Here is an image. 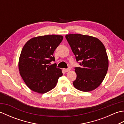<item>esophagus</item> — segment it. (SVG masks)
<instances>
[{
    "mask_svg": "<svg viewBox=\"0 0 124 124\" xmlns=\"http://www.w3.org/2000/svg\"><path fill=\"white\" fill-rule=\"evenodd\" d=\"M70 69L69 68H68V69H63V70L65 72H68V71H70Z\"/></svg>",
    "mask_w": 124,
    "mask_h": 124,
    "instance_id": "obj_1",
    "label": "esophagus"
}]
</instances>
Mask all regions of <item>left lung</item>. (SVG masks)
Listing matches in <instances>:
<instances>
[{"label":"left lung","instance_id":"obj_1","mask_svg":"<svg viewBox=\"0 0 124 124\" xmlns=\"http://www.w3.org/2000/svg\"><path fill=\"white\" fill-rule=\"evenodd\" d=\"M65 38L80 65L75 68L77 78L73 86L83 92L94 90L101 84L108 69L104 45L96 38L80 34L67 35Z\"/></svg>","mask_w":124,"mask_h":124}]
</instances>
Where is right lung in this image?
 Masks as SVG:
<instances>
[{"mask_svg": "<svg viewBox=\"0 0 124 124\" xmlns=\"http://www.w3.org/2000/svg\"><path fill=\"white\" fill-rule=\"evenodd\" d=\"M63 36L46 35L30 39L23 46L18 62L20 75L31 90L45 93L53 89L62 70L55 64L54 52L61 43Z\"/></svg>", "mask_w": 124, "mask_h": 124, "instance_id": "1", "label": "right lung"}]
</instances>
